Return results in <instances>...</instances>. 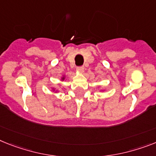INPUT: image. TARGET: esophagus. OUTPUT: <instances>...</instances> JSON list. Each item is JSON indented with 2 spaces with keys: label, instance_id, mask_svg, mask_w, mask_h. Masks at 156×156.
I'll return each instance as SVG.
<instances>
[{
  "label": "esophagus",
  "instance_id": "34e87169",
  "mask_svg": "<svg viewBox=\"0 0 156 156\" xmlns=\"http://www.w3.org/2000/svg\"><path fill=\"white\" fill-rule=\"evenodd\" d=\"M77 71L82 73V72L84 71V66H78V67H77Z\"/></svg>",
  "mask_w": 156,
  "mask_h": 156
}]
</instances>
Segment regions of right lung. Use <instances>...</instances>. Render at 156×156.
I'll return each instance as SVG.
<instances>
[{"label": "right lung", "mask_w": 156, "mask_h": 156, "mask_svg": "<svg viewBox=\"0 0 156 156\" xmlns=\"http://www.w3.org/2000/svg\"><path fill=\"white\" fill-rule=\"evenodd\" d=\"M64 79H65V77H62V80H64Z\"/></svg>", "instance_id": "right-lung-1"}]
</instances>
